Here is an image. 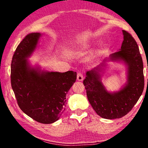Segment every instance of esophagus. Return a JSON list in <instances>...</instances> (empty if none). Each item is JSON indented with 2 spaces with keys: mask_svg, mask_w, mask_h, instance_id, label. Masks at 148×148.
<instances>
[{
  "mask_svg": "<svg viewBox=\"0 0 148 148\" xmlns=\"http://www.w3.org/2000/svg\"><path fill=\"white\" fill-rule=\"evenodd\" d=\"M83 79H84L83 74H82L81 72H78L77 74V80H78V81H83Z\"/></svg>",
  "mask_w": 148,
  "mask_h": 148,
  "instance_id": "1",
  "label": "esophagus"
}]
</instances>
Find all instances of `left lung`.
Segmentation results:
<instances>
[{"label": "left lung", "mask_w": 148, "mask_h": 148, "mask_svg": "<svg viewBox=\"0 0 148 148\" xmlns=\"http://www.w3.org/2000/svg\"><path fill=\"white\" fill-rule=\"evenodd\" d=\"M123 41L119 51L110 56V61H123L127 66V82L119 91L110 92L101 82L102 62L86 72L84 85L87 99L96 113L104 119H118L131 111L144 87L143 61L138 46L131 34L123 30Z\"/></svg>", "instance_id": "8db88e82"}]
</instances>
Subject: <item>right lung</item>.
Here are the masks:
<instances>
[{"label": "right lung", "instance_id": "1", "mask_svg": "<svg viewBox=\"0 0 148 148\" xmlns=\"http://www.w3.org/2000/svg\"><path fill=\"white\" fill-rule=\"evenodd\" d=\"M41 34H27L17 47L11 63V85L22 111L35 121L53 123L63 113L66 96L76 82V72H46L31 67V56Z\"/></svg>", "mask_w": 148, "mask_h": 148}]
</instances>
